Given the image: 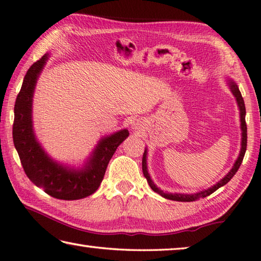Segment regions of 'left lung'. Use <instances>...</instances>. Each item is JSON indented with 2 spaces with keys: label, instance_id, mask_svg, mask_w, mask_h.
<instances>
[{
  "label": "left lung",
  "instance_id": "left-lung-1",
  "mask_svg": "<svg viewBox=\"0 0 261 261\" xmlns=\"http://www.w3.org/2000/svg\"><path fill=\"white\" fill-rule=\"evenodd\" d=\"M229 87H230V91L234 94V96L237 97V101H238V105L240 108V115H241V129H242V147H241V152H240V155L238 160L235 161V164L233 166V168L230 169L229 173L226 175L224 178L218 181L217 184L214 185L213 188H210L208 190H205L203 192H200V193H196V194H168V193H164V191L159 190L156 186L153 184V181L151 180L150 178V175L147 173V168H146V150L144 151L143 153V158H142V170H143V175L147 180V183H149L150 188L153 190L156 193L160 194L164 196L166 199H169V200H174V201H180V202H191V201H195L196 199L199 198H204V196H208L211 193H214L215 191H217L219 188H222L225 184H227L228 181L232 179V177L237 174V171L239 170L241 164H242L243 158H244V154H245V151H247V139H248V135H247V122H245V106H244V101H243V97L241 95V92L239 90L238 85L235 84L234 82L229 81Z\"/></svg>",
  "mask_w": 261,
  "mask_h": 261
}]
</instances>
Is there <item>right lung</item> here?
<instances>
[{"label": "right lung", "instance_id": "obj_1", "mask_svg": "<svg viewBox=\"0 0 261 261\" xmlns=\"http://www.w3.org/2000/svg\"><path fill=\"white\" fill-rule=\"evenodd\" d=\"M47 56L34 62L23 78L21 90L14 105L12 127L13 143L27 177L37 188L60 200L86 198L99 189L108 164L122 141L129 135L127 129L102 139L84 169L73 170L62 167L46 155L36 142L32 124V101L34 88Z\"/></svg>", "mask_w": 261, "mask_h": 261}]
</instances>
